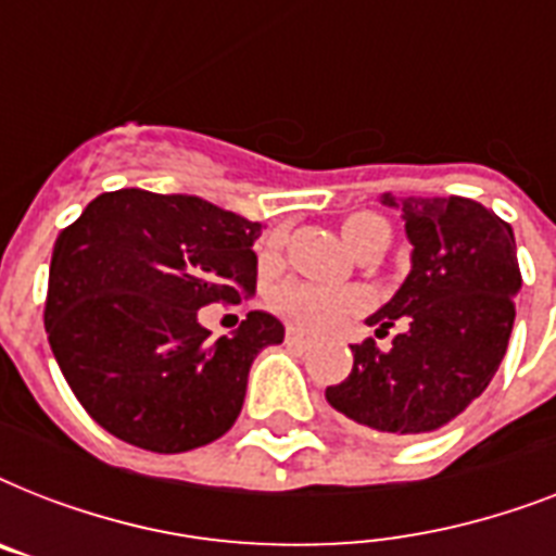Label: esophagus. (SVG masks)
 <instances>
[{"label":"esophagus","instance_id":"esophagus-1","mask_svg":"<svg viewBox=\"0 0 556 556\" xmlns=\"http://www.w3.org/2000/svg\"><path fill=\"white\" fill-rule=\"evenodd\" d=\"M286 343H288V346H296V349H308V338H303V334H296L294 329L286 331Z\"/></svg>","mask_w":556,"mask_h":556}]
</instances>
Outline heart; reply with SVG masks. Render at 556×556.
Returning a JSON list of instances; mask_svg holds the SVG:
<instances>
[{
  "label": "heart",
  "instance_id": "b5f03b06",
  "mask_svg": "<svg viewBox=\"0 0 556 556\" xmlns=\"http://www.w3.org/2000/svg\"><path fill=\"white\" fill-rule=\"evenodd\" d=\"M340 233L352 251L364 253L366 248H375V244H389L392 227L378 213H352L340 225ZM366 305H369V296L361 288H331L303 282V279L282 282L270 294V308L279 317H286L288 326H294L296 331H308V334L334 329L349 317L364 312Z\"/></svg>",
  "mask_w": 556,
  "mask_h": 556
}]
</instances>
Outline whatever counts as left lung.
<instances>
[{
  "label": "left lung",
  "instance_id": "obj_1",
  "mask_svg": "<svg viewBox=\"0 0 556 556\" xmlns=\"http://www.w3.org/2000/svg\"><path fill=\"white\" fill-rule=\"evenodd\" d=\"M413 242V270L369 326L406 329L383 352L371 338L352 346L346 380L326 389L338 413L383 435H421L456 418L488 389L508 349L522 286L508 222L479 201L395 199Z\"/></svg>",
  "mask_w": 556,
  "mask_h": 556
}]
</instances>
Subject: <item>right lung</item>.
<instances>
[{
	"mask_svg": "<svg viewBox=\"0 0 556 556\" xmlns=\"http://www.w3.org/2000/svg\"><path fill=\"white\" fill-rule=\"evenodd\" d=\"M260 222L195 195L103 192L56 236L46 331L68 387L115 439L185 453L222 439L242 413L253 357L282 323L251 312L210 340L199 308L256 288Z\"/></svg>",
	"mask_w": 556,
	"mask_h": 556,
	"instance_id": "obj_1",
	"label": "right lung"
}]
</instances>
